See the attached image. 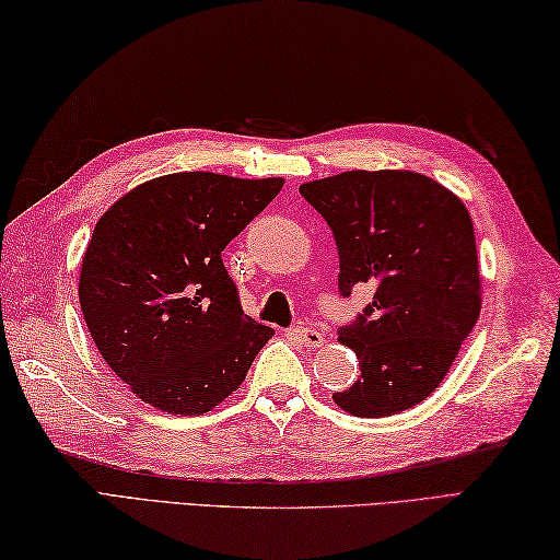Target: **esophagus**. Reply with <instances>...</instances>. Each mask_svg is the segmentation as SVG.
Instances as JSON below:
<instances>
[{
    "label": "esophagus",
    "instance_id": "34e87169",
    "mask_svg": "<svg viewBox=\"0 0 560 560\" xmlns=\"http://www.w3.org/2000/svg\"><path fill=\"white\" fill-rule=\"evenodd\" d=\"M295 335V339H299L303 347H307V349H319L325 343V337L319 335L317 329H311V327H299L293 331Z\"/></svg>",
    "mask_w": 560,
    "mask_h": 560
}]
</instances>
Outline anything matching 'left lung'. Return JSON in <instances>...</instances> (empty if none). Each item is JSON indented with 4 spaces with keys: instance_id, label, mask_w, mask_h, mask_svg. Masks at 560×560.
<instances>
[{
    "instance_id": "obj_1",
    "label": "left lung",
    "mask_w": 560,
    "mask_h": 560,
    "mask_svg": "<svg viewBox=\"0 0 560 560\" xmlns=\"http://www.w3.org/2000/svg\"><path fill=\"white\" fill-rule=\"evenodd\" d=\"M339 249V289L375 287L339 341L361 377L335 392L341 411L383 419L431 397L481 313L474 223L462 199L413 171H347L301 185Z\"/></svg>"
}]
</instances>
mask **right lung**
I'll return each mask as SVG.
<instances>
[{
  "label": "right lung",
  "mask_w": 560,
  "mask_h": 560,
  "mask_svg": "<svg viewBox=\"0 0 560 560\" xmlns=\"http://www.w3.org/2000/svg\"><path fill=\"white\" fill-rule=\"evenodd\" d=\"M281 187L283 177L171 173L98 219L79 303L93 343L137 399L201 416L243 385L273 329L243 315L221 253Z\"/></svg>",
  "instance_id": "1"
}]
</instances>
